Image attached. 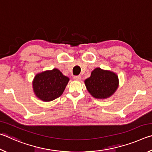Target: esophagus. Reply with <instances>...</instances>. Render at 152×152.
Returning a JSON list of instances; mask_svg holds the SVG:
<instances>
[{
	"mask_svg": "<svg viewBox=\"0 0 152 152\" xmlns=\"http://www.w3.org/2000/svg\"><path fill=\"white\" fill-rule=\"evenodd\" d=\"M74 79L75 80H80L81 79V76H74Z\"/></svg>",
	"mask_w": 152,
	"mask_h": 152,
	"instance_id": "obj_1",
	"label": "esophagus"
}]
</instances>
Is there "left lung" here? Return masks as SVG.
<instances>
[{
    "label": "left lung",
    "mask_w": 152,
    "mask_h": 152,
    "mask_svg": "<svg viewBox=\"0 0 152 152\" xmlns=\"http://www.w3.org/2000/svg\"><path fill=\"white\" fill-rule=\"evenodd\" d=\"M85 85L92 96L106 99L111 96L118 88V76L110 71L97 68L92 72L90 78L85 80Z\"/></svg>",
    "instance_id": "1"
}]
</instances>
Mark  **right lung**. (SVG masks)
<instances>
[{
    "mask_svg": "<svg viewBox=\"0 0 152 152\" xmlns=\"http://www.w3.org/2000/svg\"><path fill=\"white\" fill-rule=\"evenodd\" d=\"M69 78L58 69L38 74L33 82L35 94L43 101H51L62 94Z\"/></svg>",
    "mask_w": 152,
    "mask_h": 152,
    "instance_id": "add662e5",
    "label": "right lung"
}]
</instances>
